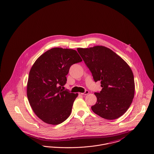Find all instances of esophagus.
<instances>
[{"instance_id":"1","label":"esophagus","mask_w":154,"mask_h":154,"mask_svg":"<svg viewBox=\"0 0 154 154\" xmlns=\"http://www.w3.org/2000/svg\"><path fill=\"white\" fill-rule=\"evenodd\" d=\"M89 92L88 91H86L84 93H80L79 94H81V95H86L88 94H89Z\"/></svg>"}]
</instances>
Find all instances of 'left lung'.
I'll return each mask as SVG.
<instances>
[{
    "label": "left lung",
    "mask_w": 154,
    "mask_h": 154,
    "mask_svg": "<svg viewBox=\"0 0 154 154\" xmlns=\"http://www.w3.org/2000/svg\"><path fill=\"white\" fill-rule=\"evenodd\" d=\"M78 52L92 74L94 82L100 81L102 89L95 92L97 102L93 112L103 119L121 117L133 102L135 83L129 65L112 50L104 46L78 48Z\"/></svg>",
    "instance_id": "obj_1"
}]
</instances>
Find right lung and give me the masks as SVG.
<instances>
[{"label":"right lung","instance_id":"obj_1","mask_svg":"<svg viewBox=\"0 0 154 154\" xmlns=\"http://www.w3.org/2000/svg\"><path fill=\"white\" fill-rule=\"evenodd\" d=\"M81 61L74 50L53 48L42 54L32 66L27 95L33 112L44 123L57 125L70 116L78 93L62 88L71 66Z\"/></svg>","mask_w":154,"mask_h":154}]
</instances>
